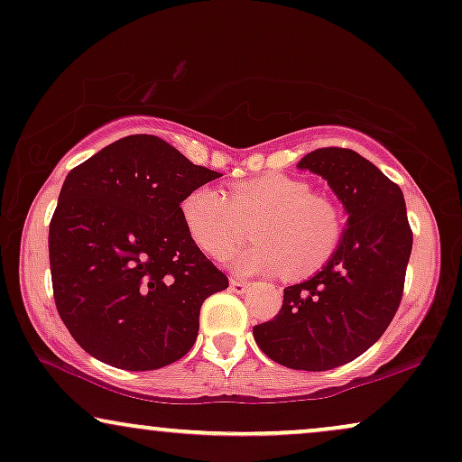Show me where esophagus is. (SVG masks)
<instances>
[{"label": "esophagus", "instance_id": "obj_1", "mask_svg": "<svg viewBox=\"0 0 462 462\" xmlns=\"http://www.w3.org/2000/svg\"><path fill=\"white\" fill-rule=\"evenodd\" d=\"M229 289H231V292H236V295H242V292L248 291V282H244V280H236V278H231Z\"/></svg>", "mask_w": 462, "mask_h": 462}]
</instances>
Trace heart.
Wrapping results in <instances>:
<instances>
[{
	"label": "heart",
	"mask_w": 462,
	"mask_h": 462,
	"mask_svg": "<svg viewBox=\"0 0 462 462\" xmlns=\"http://www.w3.org/2000/svg\"><path fill=\"white\" fill-rule=\"evenodd\" d=\"M182 220L193 242L212 259H223L248 236L259 239L226 263L237 273H278L308 278L331 259L341 236L335 203L311 193L308 182L265 173L233 184L226 197L199 187L182 201Z\"/></svg>",
	"instance_id": "1"
}]
</instances>
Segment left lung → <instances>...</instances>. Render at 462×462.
Here are the masks:
<instances>
[{
	"label": "left lung",
	"mask_w": 462,
	"mask_h": 462,
	"mask_svg": "<svg viewBox=\"0 0 462 462\" xmlns=\"http://www.w3.org/2000/svg\"><path fill=\"white\" fill-rule=\"evenodd\" d=\"M322 176L348 214L337 248L319 273L286 286L280 314L253 328L272 361L327 371L371 348L403 295L411 229L403 193L348 148H319L297 163Z\"/></svg>",
	"instance_id": "1"
}]
</instances>
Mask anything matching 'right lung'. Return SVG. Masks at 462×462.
Instances as JSON below:
<instances>
[{
    "mask_svg": "<svg viewBox=\"0 0 462 462\" xmlns=\"http://www.w3.org/2000/svg\"><path fill=\"white\" fill-rule=\"evenodd\" d=\"M220 178L154 135H127L65 178L51 229L52 292L82 350L127 371L193 348L199 310L229 286L189 236L180 203Z\"/></svg>",
    "mask_w": 462,
    "mask_h": 462,
    "instance_id": "add662e5",
    "label": "right lung"
}]
</instances>
